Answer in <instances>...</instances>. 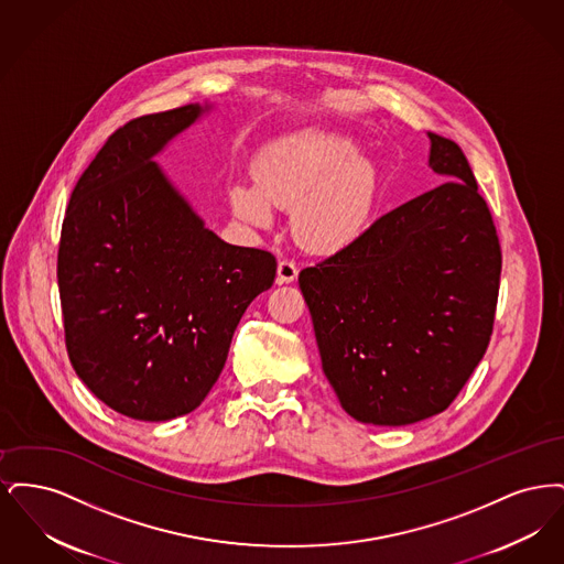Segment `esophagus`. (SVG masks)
Returning a JSON list of instances; mask_svg holds the SVG:
<instances>
[{"label":"esophagus","instance_id":"esophagus-1","mask_svg":"<svg viewBox=\"0 0 564 564\" xmlns=\"http://www.w3.org/2000/svg\"><path fill=\"white\" fill-rule=\"evenodd\" d=\"M295 276H297V267L290 260H281L279 267H276V283L279 285H288V283H294Z\"/></svg>","mask_w":564,"mask_h":564}]
</instances>
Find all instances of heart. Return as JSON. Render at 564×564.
<instances>
[{
    "label": "heart",
    "mask_w": 564,
    "mask_h": 564,
    "mask_svg": "<svg viewBox=\"0 0 564 564\" xmlns=\"http://www.w3.org/2000/svg\"><path fill=\"white\" fill-rule=\"evenodd\" d=\"M253 186L235 184L228 198L251 226L269 228L272 207L294 209L295 237L317 251L357 241L376 207L378 171L349 134L302 129L267 145L253 161Z\"/></svg>",
    "instance_id": "heart-1"
}]
</instances>
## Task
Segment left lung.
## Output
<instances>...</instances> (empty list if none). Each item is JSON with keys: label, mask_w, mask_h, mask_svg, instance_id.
<instances>
[{"label": "left lung", "mask_w": 564, "mask_h": 564, "mask_svg": "<svg viewBox=\"0 0 564 564\" xmlns=\"http://www.w3.org/2000/svg\"><path fill=\"white\" fill-rule=\"evenodd\" d=\"M427 137L430 169L446 182L297 276L323 375L359 423L402 427L444 412L492 334L497 230L463 150Z\"/></svg>", "instance_id": "1"}]
</instances>
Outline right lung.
<instances>
[{"mask_svg": "<svg viewBox=\"0 0 564 564\" xmlns=\"http://www.w3.org/2000/svg\"><path fill=\"white\" fill-rule=\"evenodd\" d=\"M214 104L150 113L109 137L72 192L58 245L65 343L111 410L161 423L198 408L274 256L221 241L154 161Z\"/></svg>", "mask_w": 564, "mask_h": 564, "instance_id": "1", "label": "right lung"}]
</instances>
